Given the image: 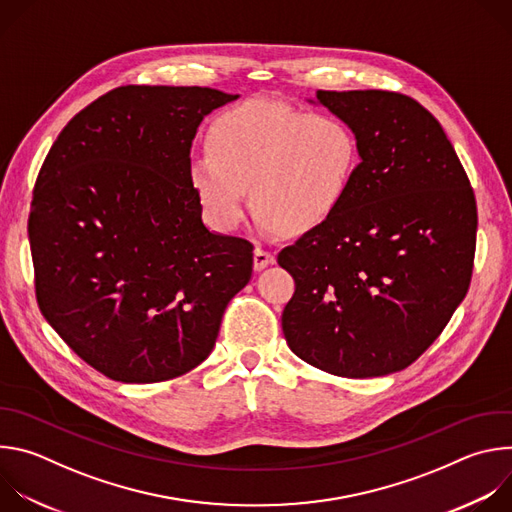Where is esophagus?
I'll list each match as a JSON object with an SVG mask.
<instances>
[{"instance_id":"esophagus-1","label":"esophagus","mask_w":512,"mask_h":512,"mask_svg":"<svg viewBox=\"0 0 512 512\" xmlns=\"http://www.w3.org/2000/svg\"><path fill=\"white\" fill-rule=\"evenodd\" d=\"M273 263H275V255L271 251H265V249H259V247L253 251V267H255V271H263L265 267H269Z\"/></svg>"}]
</instances>
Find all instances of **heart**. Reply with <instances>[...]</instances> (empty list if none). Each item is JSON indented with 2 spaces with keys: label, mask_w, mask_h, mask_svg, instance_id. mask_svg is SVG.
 <instances>
[{
  "label": "heart",
  "mask_w": 512,
  "mask_h": 512,
  "mask_svg": "<svg viewBox=\"0 0 512 512\" xmlns=\"http://www.w3.org/2000/svg\"><path fill=\"white\" fill-rule=\"evenodd\" d=\"M358 164V135L340 115L255 99L210 123L206 154L190 158L186 178L214 229L237 227L249 190L261 225L281 237H304L340 210Z\"/></svg>",
  "instance_id": "b5f03b06"
}]
</instances>
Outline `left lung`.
<instances>
[{
    "label": "left lung",
    "instance_id": "obj_1",
    "mask_svg": "<svg viewBox=\"0 0 512 512\" xmlns=\"http://www.w3.org/2000/svg\"><path fill=\"white\" fill-rule=\"evenodd\" d=\"M360 141L348 198L285 247L296 279L281 328L296 356L338 377H383L421 356L466 298L476 200L446 131L389 91H318Z\"/></svg>",
    "mask_w": 512,
    "mask_h": 512
}]
</instances>
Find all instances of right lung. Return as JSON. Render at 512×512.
Listing matches in <instances>:
<instances>
[{"label":"right lung","instance_id":"right-lung-1","mask_svg":"<svg viewBox=\"0 0 512 512\" xmlns=\"http://www.w3.org/2000/svg\"><path fill=\"white\" fill-rule=\"evenodd\" d=\"M208 87H119L72 117L38 174L28 221L46 322L121 383L180 377L212 352L249 283L253 245L202 223L186 166Z\"/></svg>","mask_w":512,"mask_h":512}]
</instances>
